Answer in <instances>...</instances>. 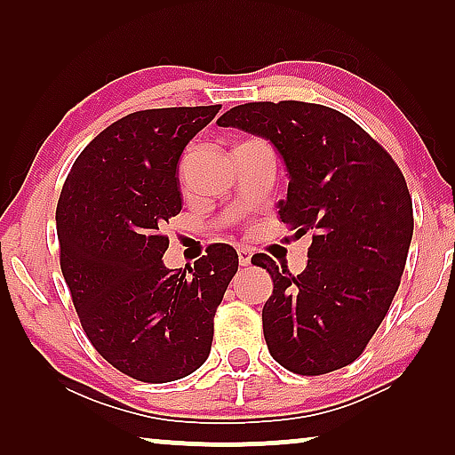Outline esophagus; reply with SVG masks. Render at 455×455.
<instances>
[{"instance_id": "obj_1", "label": "esophagus", "mask_w": 455, "mask_h": 455, "mask_svg": "<svg viewBox=\"0 0 455 455\" xmlns=\"http://www.w3.org/2000/svg\"><path fill=\"white\" fill-rule=\"evenodd\" d=\"M251 259H252L251 248H238V263H240L242 267L251 265Z\"/></svg>"}]
</instances>
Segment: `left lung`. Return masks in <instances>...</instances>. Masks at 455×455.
Here are the masks:
<instances>
[{"label":"left lung","instance_id":"1","mask_svg":"<svg viewBox=\"0 0 455 455\" xmlns=\"http://www.w3.org/2000/svg\"><path fill=\"white\" fill-rule=\"evenodd\" d=\"M217 124L277 148L290 178L279 220L296 235L313 232L300 275L267 254L252 257L273 279L263 307L271 356L296 375L344 369L363 354L400 288L414 229L403 173L356 122L325 105L244 103Z\"/></svg>","mask_w":455,"mask_h":455}]
</instances>
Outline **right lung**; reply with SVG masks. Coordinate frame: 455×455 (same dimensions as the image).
<instances>
[{
  "instance_id": "obj_1",
  "label": "right lung",
  "mask_w": 455,
  "mask_h": 455,
  "mask_svg": "<svg viewBox=\"0 0 455 455\" xmlns=\"http://www.w3.org/2000/svg\"><path fill=\"white\" fill-rule=\"evenodd\" d=\"M220 109H145L114 122L74 161L55 211L61 273L86 338L145 383L203 366L238 271L229 244L209 246L188 273L164 265V228L182 211L180 155Z\"/></svg>"
}]
</instances>
